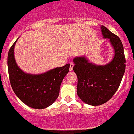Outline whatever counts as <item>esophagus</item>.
I'll use <instances>...</instances> for the list:
<instances>
[{"label": "esophagus", "instance_id": "1", "mask_svg": "<svg viewBox=\"0 0 134 134\" xmlns=\"http://www.w3.org/2000/svg\"><path fill=\"white\" fill-rule=\"evenodd\" d=\"M74 65H74V63H70V67H69V70L70 71H72V69H73V67H74Z\"/></svg>", "mask_w": 134, "mask_h": 134}]
</instances>
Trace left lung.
Instances as JSON below:
<instances>
[{
    "label": "left lung",
    "mask_w": 134,
    "mask_h": 134,
    "mask_svg": "<svg viewBox=\"0 0 134 134\" xmlns=\"http://www.w3.org/2000/svg\"><path fill=\"white\" fill-rule=\"evenodd\" d=\"M104 39H108L113 48V59L105 65H97L85 56L74 58L73 71L78 77L77 94L86 104L100 106L115 93L125 71L124 47L118 36L104 26H100Z\"/></svg>",
    "instance_id": "obj_1"
}]
</instances>
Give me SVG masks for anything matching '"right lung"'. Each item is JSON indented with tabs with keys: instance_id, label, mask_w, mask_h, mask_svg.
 Instances as JSON below:
<instances>
[{
	"instance_id": "right-lung-1",
	"label": "right lung",
	"mask_w": 134,
	"mask_h": 134,
	"mask_svg": "<svg viewBox=\"0 0 134 134\" xmlns=\"http://www.w3.org/2000/svg\"><path fill=\"white\" fill-rule=\"evenodd\" d=\"M17 40L8 55L11 86L16 96L26 105L34 109L46 108L58 97L61 83L69 72L70 64L67 63L39 75L26 73L21 69L15 59L14 48Z\"/></svg>"
}]
</instances>
